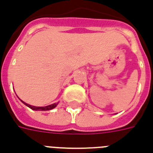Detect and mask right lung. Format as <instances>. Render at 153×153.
Here are the masks:
<instances>
[{
    "instance_id": "obj_1",
    "label": "right lung",
    "mask_w": 153,
    "mask_h": 153,
    "mask_svg": "<svg viewBox=\"0 0 153 153\" xmlns=\"http://www.w3.org/2000/svg\"><path fill=\"white\" fill-rule=\"evenodd\" d=\"M21 102L25 105H27V107H29L30 109H33V110H40V111H46V110H50V109H54L55 107H56V105H58V103H54V104H51V105H47V106H33V105H31L29 104H27V103H25V102Z\"/></svg>"
}]
</instances>
